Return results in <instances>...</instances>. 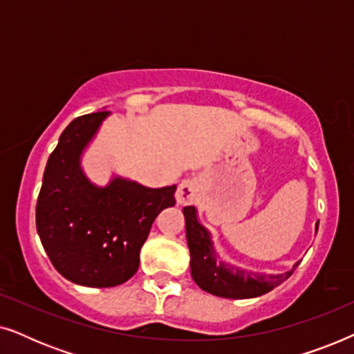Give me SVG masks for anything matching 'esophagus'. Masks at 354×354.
Segmentation results:
<instances>
[{
    "instance_id": "obj_1",
    "label": "esophagus",
    "mask_w": 354,
    "mask_h": 354,
    "mask_svg": "<svg viewBox=\"0 0 354 354\" xmlns=\"http://www.w3.org/2000/svg\"><path fill=\"white\" fill-rule=\"evenodd\" d=\"M198 196V185L196 182L193 180H183L180 185L177 188V193H176V200H177V205H192L193 201L196 200Z\"/></svg>"
}]
</instances>
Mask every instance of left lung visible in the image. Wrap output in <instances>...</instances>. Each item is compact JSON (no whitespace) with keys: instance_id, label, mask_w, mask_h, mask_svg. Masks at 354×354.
Listing matches in <instances>:
<instances>
[{"instance_id":"obj_1","label":"left lung","mask_w":354,"mask_h":354,"mask_svg":"<svg viewBox=\"0 0 354 354\" xmlns=\"http://www.w3.org/2000/svg\"><path fill=\"white\" fill-rule=\"evenodd\" d=\"M183 216H185L187 241L192 258V277L198 287L207 293L230 299L261 297L283 283L298 266L297 263L292 270L277 275L253 274L248 270L236 269L235 266H227L217 259L209 232L198 222L195 207H183ZM317 227L319 224L316 225V230Z\"/></svg>"}]
</instances>
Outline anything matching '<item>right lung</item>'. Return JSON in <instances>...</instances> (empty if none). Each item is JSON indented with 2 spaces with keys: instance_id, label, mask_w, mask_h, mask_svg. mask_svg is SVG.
Returning a JSON list of instances; mask_svg holds the SVG:
<instances>
[{
  "instance_id": "add662e5",
  "label": "right lung",
  "mask_w": 354,
  "mask_h": 354,
  "mask_svg": "<svg viewBox=\"0 0 354 354\" xmlns=\"http://www.w3.org/2000/svg\"><path fill=\"white\" fill-rule=\"evenodd\" d=\"M108 111L80 115L61 133L37 201V232L55 269L71 282L108 288L132 277L159 212L176 205V185L147 188L114 177L96 187L80 154Z\"/></svg>"
}]
</instances>
